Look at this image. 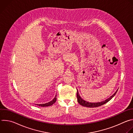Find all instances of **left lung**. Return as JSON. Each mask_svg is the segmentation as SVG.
<instances>
[{
    "mask_svg": "<svg viewBox=\"0 0 133 133\" xmlns=\"http://www.w3.org/2000/svg\"><path fill=\"white\" fill-rule=\"evenodd\" d=\"M117 90H116V91L114 94L112 95L111 96H110L109 98H107V99H106L105 101H102V102H97V103H90V102H88L85 100H84L81 97L79 94V92L78 91V90L77 91V101L78 102V103L83 106H85V107H91V108H92V107H99V106H101L105 104H106V103H107L108 102H109L111 99H112V98L114 96Z\"/></svg>",
    "mask_w": 133,
    "mask_h": 133,
    "instance_id": "1",
    "label": "left lung"
}]
</instances>
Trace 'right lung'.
Returning <instances> with one entry per match:
<instances>
[{
  "label": "right lung",
  "mask_w": 133,
  "mask_h": 133,
  "mask_svg": "<svg viewBox=\"0 0 133 133\" xmlns=\"http://www.w3.org/2000/svg\"><path fill=\"white\" fill-rule=\"evenodd\" d=\"M56 101V95L55 96V98L50 102L45 103V104H36L38 106H42V107H47L49 106H51L53 104H54Z\"/></svg>",
  "instance_id": "obj_1"
}]
</instances>
